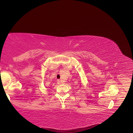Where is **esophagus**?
I'll use <instances>...</instances> for the list:
<instances>
[{
  "mask_svg": "<svg viewBox=\"0 0 133 133\" xmlns=\"http://www.w3.org/2000/svg\"><path fill=\"white\" fill-rule=\"evenodd\" d=\"M57 81H58V84H60V83H61V82H60V80H58Z\"/></svg>",
  "mask_w": 133,
  "mask_h": 133,
  "instance_id": "esophagus-1",
  "label": "esophagus"
}]
</instances>
